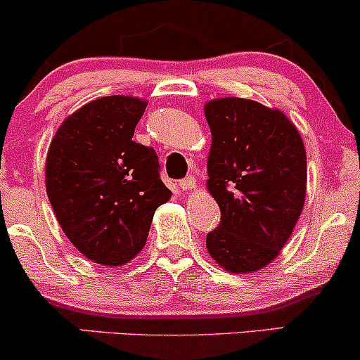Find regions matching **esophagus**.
I'll use <instances>...</instances> for the list:
<instances>
[{"label":"esophagus","instance_id":"obj_1","mask_svg":"<svg viewBox=\"0 0 360 360\" xmlns=\"http://www.w3.org/2000/svg\"><path fill=\"white\" fill-rule=\"evenodd\" d=\"M179 188L183 189V191H189V189H194L196 188V179H194V177H186V179H183V181H179Z\"/></svg>","mask_w":360,"mask_h":360}]
</instances>
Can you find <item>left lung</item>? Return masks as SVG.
Listing matches in <instances>:
<instances>
[{
    "label": "left lung",
    "mask_w": 360,
    "mask_h": 360,
    "mask_svg": "<svg viewBox=\"0 0 360 360\" xmlns=\"http://www.w3.org/2000/svg\"><path fill=\"white\" fill-rule=\"evenodd\" d=\"M205 115L207 191L221 210L206 248L229 274H253L278 257L304 210V141L283 112L248 98H214Z\"/></svg>",
    "instance_id": "8db88e82"
}]
</instances>
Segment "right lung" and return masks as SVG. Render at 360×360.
Instances as JSON below:
<instances>
[{
    "label": "right lung",
    "mask_w": 360,
    "mask_h": 360,
    "mask_svg": "<svg viewBox=\"0 0 360 360\" xmlns=\"http://www.w3.org/2000/svg\"><path fill=\"white\" fill-rule=\"evenodd\" d=\"M147 101L109 95L80 107L51 139L45 184L72 245L103 266H120L144 248L159 206L172 193L153 147L132 141Z\"/></svg>",
    "instance_id": "obj_1"
}]
</instances>
